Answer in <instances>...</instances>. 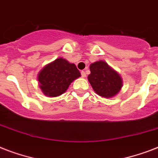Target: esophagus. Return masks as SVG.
<instances>
[{"mask_svg":"<svg viewBox=\"0 0 158 158\" xmlns=\"http://www.w3.org/2000/svg\"><path fill=\"white\" fill-rule=\"evenodd\" d=\"M81 75L83 78H85L86 77V73H85V71H84V70H82L81 71Z\"/></svg>","mask_w":158,"mask_h":158,"instance_id":"esophagus-1","label":"esophagus"}]
</instances>
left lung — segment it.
I'll return each instance as SVG.
<instances>
[{"mask_svg":"<svg viewBox=\"0 0 158 158\" xmlns=\"http://www.w3.org/2000/svg\"><path fill=\"white\" fill-rule=\"evenodd\" d=\"M89 68L91 73L88 79L97 94L107 98L120 92L122 88V79L106 62L103 60L94 62Z\"/></svg>","mask_w":158,"mask_h":158,"instance_id":"obj_1","label":"left lung"}]
</instances>
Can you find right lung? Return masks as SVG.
<instances>
[{"label":"right lung","instance_id":"obj_1","mask_svg":"<svg viewBox=\"0 0 158 158\" xmlns=\"http://www.w3.org/2000/svg\"><path fill=\"white\" fill-rule=\"evenodd\" d=\"M80 76L75 64L58 58L39 72L38 79L43 94L48 97H57L64 94L69 84Z\"/></svg>","mask_w":158,"mask_h":158}]
</instances>
